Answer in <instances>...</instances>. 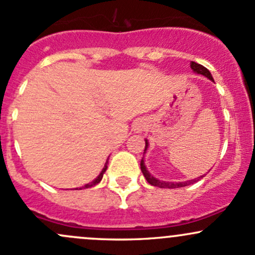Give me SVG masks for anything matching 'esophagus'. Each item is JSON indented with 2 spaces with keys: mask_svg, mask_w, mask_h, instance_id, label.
<instances>
[{
  "mask_svg": "<svg viewBox=\"0 0 255 255\" xmlns=\"http://www.w3.org/2000/svg\"><path fill=\"white\" fill-rule=\"evenodd\" d=\"M144 128H145V122H144L143 120H140V121H136L135 122V125H134V130L136 133H140V132H143V129Z\"/></svg>",
  "mask_w": 255,
  "mask_h": 255,
  "instance_id": "esophagus-1",
  "label": "esophagus"
}]
</instances>
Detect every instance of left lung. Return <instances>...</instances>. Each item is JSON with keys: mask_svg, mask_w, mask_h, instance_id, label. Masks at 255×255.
I'll return each mask as SVG.
<instances>
[{"mask_svg": "<svg viewBox=\"0 0 255 255\" xmlns=\"http://www.w3.org/2000/svg\"><path fill=\"white\" fill-rule=\"evenodd\" d=\"M191 68L193 69V72H194V73L202 74V76H204L208 79H210L211 82H214L213 76H211V73H210V72H209V69L205 68V67L202 66V64H198V63H195V62H192L191 63ZM148 146H149V141H148V139H145V149H144V152H146V150H148ZM140 170H141V172H143L144 177H145V178H146V181H148L149 183L151 184V186L159 187V188H181V187L189 186V184L194 183V182L197 181V178L189 179V181H184V182H165V181H160V179L155 178V177L152 176L148 170H146V166H145V163H144V159H141V161H140ZM200 177H203V176H200Z\"/></svg>", "mask_w": 255, "mask_h": 255, "instance_id": "8db88e82", "label": "left lung"}]
</instances>
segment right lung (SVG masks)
Wrapping results in <instances>:
<instances>
[{"label":"right lung","mask_w":255,"mask_h":255,"mask_svg":"<svg viewBox=\"0 0 255 255\" xmlns=\"http://www.w3.org/2000/svg\"><path fill=\"white\" fill-rule=\"evenodd\" d=\"M107 163H109V161H106L105 166H104V168H103V171H101V172H100V175H99L98 177H96V178L94 179L93 182H90V183H87V184H85V186L80 187L79 189H82V188H90V187H93V186H95V184H98L99 182H100L101 179H103V176H104V173L106 172V170H107ZM76 189H78V188H76Z\"/></svg>","instance_id":"1"}]
</instances>
